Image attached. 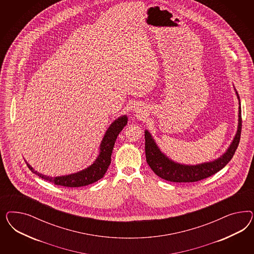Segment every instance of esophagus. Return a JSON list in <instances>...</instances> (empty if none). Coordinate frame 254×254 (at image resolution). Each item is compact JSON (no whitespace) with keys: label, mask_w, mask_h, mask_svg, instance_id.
Instances as JSON below:
<instances>
[{"label":"esophagus","mask_w":254,"mask_h":254,"mask_svg":"<svg viewBox=\"0 0 254 254\" xmlns=\"http://www.w3.org/2000/svg\"><path fill=\"white\" fill-rule=\"evenodd\" d=\"M135 112H137V114L140 115V116H141V115H143V114H142V111H140V112H139V111H138V109H135Z\"/></svg>","instance_id":"esophagus-1"}]
</instances>
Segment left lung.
Returning a JSON list of instances; mask_svg holds the SVG:
<instances>
[{
  "label": "left lung",
  "instance_id": "left-lung-1",
  "mask_svg": "<svg viewBox=\"0 0 254 254\" xmlns=\"http://www.w3.org/2000/svg\"><path fill=\"white\" fill-rule=\"evenodd\" d=\"M236 94L239 104V124L237 133L233 140L231 141L230 145L227 148V150L220 157L216 158L213 161L204 162L196 165H187L174 161L171 158H169L167 154L162 152L157 143L155 142L152 134L145 129L144 138L146 161L149 167L158 177L173 183L198 182L215 174L229 163L239 146L242 127L240 100L237 91Z\"/></svg>",
  "mask_w": 254,
  "mask_h": 254
}]
</instances>
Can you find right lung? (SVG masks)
<instances>
[{"instance_id": "obj_1", "label": "right lung", "mask_w": 254, "mask_h": 254, "mask_svg": "<svg viewBox=\"0 0 254 254\" xmlns=\"http://www.w3.org/2000/svg\"><path fill=\"white\" fill-rule=\"evenodd\" d=\"M127 120V116L124 115L116 118V120L109 126L100 142L98 156L90 166L80 171L68 175L50 177L40 173L37 170L33 169L28 162L26 160L25 162L28 168L31 169L34 174L38 175L39 177L46 181L53 183L54 185H61L64 187H81L91 185L93 183L100 180L101 178H103L104 174L106 173L111 164V156L117 136L126 127Z\"/></svg>"}]
</instances>
